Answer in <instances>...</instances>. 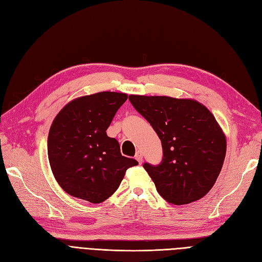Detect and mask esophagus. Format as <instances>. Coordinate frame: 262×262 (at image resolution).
<instances>
[{
	"mask_svg": "<svg viewBox=\"0 0 262 262\" xmlns=\"http://www.w3.org/2000/svg\"><path fill=\"white\" fill-rule=\"evenodd\" d=\"M135 158H136V160H137V161H138L139 163H141V162H142V154H141V151H137L136 156H135Z\"/></svg>",
	"mask_w": 262,
	"mask_h": 262,
	"instance_id": "1",
	"label": "esophagus"
}]
</instances>
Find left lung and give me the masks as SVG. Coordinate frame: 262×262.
Segmentation results:
<instances>
[{"label": "left lung", "mask_w": 262, "mask_h": 262, "mask_svg": "<svg viewBox=\"0 0 262 262\" xmlns=\"http://www.w3.org/2000/svg\"><path fill=\"white\" fill-rule=\"evenodd\" d=\"M128 99L162 142L161 163H143L160 196L176 206L206 196L226 154L224 133L213 114L191 99L136 95Z\"/></svg>", "instance_id": "1"}]
</instances>
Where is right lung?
Instances as JSON below:
<instances>
[{
	"label": "right lung",
	"mask_w": 262,
	"mask_h": 262,
	"mask_svg": "<svg viewBox=\"0 0 262 262\" xmlns=\"http://www.w3.org/2000/svg\"><path fill=\"white\" fill-rule=\"evenodd\" d=\"M127 100L122 92L103 91L67 103L54 119L48 157L58 185L69 195L100 204L119 188L126 170L137 165L122 156L106 129Z\"/></svg>",
	"instance_id": "right-lung-1"
}]
</instances>
